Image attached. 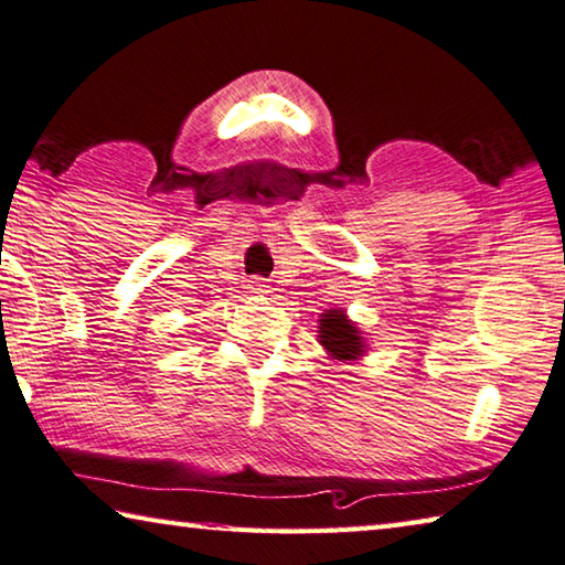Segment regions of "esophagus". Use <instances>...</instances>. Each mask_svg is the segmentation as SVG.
Here are the masks:
<instances>
[{"instance_id": "esophagus-1", "label": "esophagus", "mask_w": 565, "mask_h": 565, "mask_svg": "<svg viewBox=\"0 0 565 565\" xmlns=\"http://www.w3.org/2000/svg\"><path fill=\"white\" fill-rule=\"evenodd\" d=\"M250 290H253V292H267V285H265L263 280H253V282H250Z\"/></svg>"}]
</instances>
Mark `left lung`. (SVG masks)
<instances>
[{
    "mask_svg": "<svg viewBox=\"0 0 565 565\" xmlns=\"http://www.w3.org/2000/svg\"><path fill=\"white\" fill-rule=\"evenodd\" d=\"M318 324H320L318 342L332 360L350 364L367 354V340H364V332L358 328V322H352L348 318V312L342 308L324 310L320 315Z\"/></svg>",
    "mask_w": 565,
    "mask_h": 565,
    "instance_id": "1",
    "label": "left lung"
}]
</instances>
